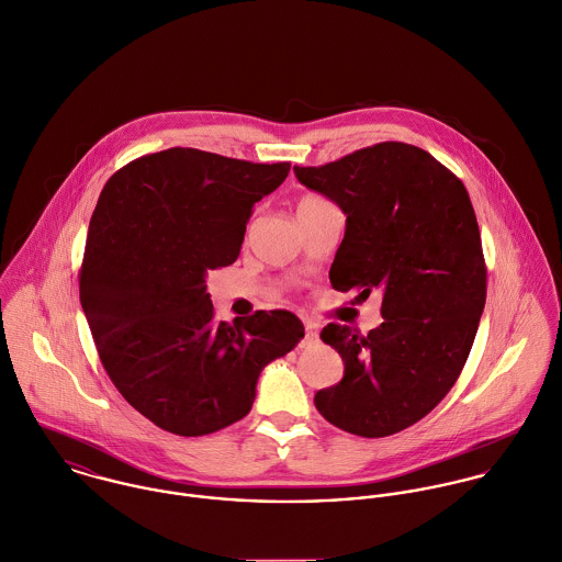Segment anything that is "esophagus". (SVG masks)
<instances>
[{
  "label": "esophagus",
  "instance_id": "obj_1",
  "mask_svg": "<svg viewBox=\"0 0 562 562\" xmlns=\"http://www.w3.org/2000/svg\"><path fill=\"white\" fill-rule=\"evenodd\" d=\"M319 340V335H317V330H315V326L313 324H306V335L302 338V347H311V345H315Z\"/></svg>",
  "mask_w": 562,
  "mask_h": 562
}]
</instances>
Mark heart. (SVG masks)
Here are the masks:
<instances>
[{
    "label": "heart",
    "instance_id": "obj_1",
    "mask_svg": "<svg viewBox=\"0 0 562 562\" xmlns=\"http://www.w3.org/2000/svg\"><path fill=\"white\" fill-rule=\"evenodd\" d=\"M322 202H326V200H322V198H317V195H306V198H302V200H300V204H297V209H306V206H315V204H322Z\"/></svg>",
    "mask_w": 562,
    "mask_h": 562
}]
</instances>
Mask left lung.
<instances>
[{
  "instance_id": "1",
  "label": "left lung",
  "mask_w": 562,
  "mask_h": 562,
  "mask_svg": "<svg viewBox=\"0 0 562 562\" xmlns=\"http://www.w3.org/2000/svg\"><path fill=\"white\" fill-rule=\"evenodd\" d=\"M293 171L347 217L333 286L382 293L384 322L367 337L322 330L345 371L315 406L349 435H395L448 395L477 333L486 267L469 193L435 156L395 140Z\"/></svg>"
}]
</instances>
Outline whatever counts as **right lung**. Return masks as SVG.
<instances>
[{
  "label": "right lung",
  "instance_id": "add662e5",
  "mask_svg": "<svg viewBox=\"0 0 562 562\" xmlns=\"http://www.w3.org/2000/svg\"><path fill=\"white\" fill-rule=\"evenodd\" d=\"M289 169L171 147L119 169L98 200L82 311L119 393L167 432L204 437L243 419L260 371L304 338L289 311L217 324L206 293Z\"/></svg>",
  "mask_w": 562,
  "mask_h": 562
}]
</instances>
